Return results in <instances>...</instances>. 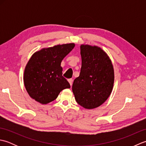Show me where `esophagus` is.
I'll return each instance as SVG.
<instances>
[{"label":"esophagus","instance_id":"esophagus-1","mask_svg":"<svg viewBox=\"0 0 146 146\" xmlns=\"http://www.w3.org/2000/svg\"><path fill=\"white\" fill-rule=\"evenodd\" d=\"M68 82H69L70 86H72V84H73V79H68Z\"/></svg>","mask_w":146,"mask_h":146}]
</instances>
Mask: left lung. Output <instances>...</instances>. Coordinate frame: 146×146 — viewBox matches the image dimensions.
<instances>
[{"mask_svg":"<svg viewBox=\"0 0 146 146\" xmlns=\"http://www.w3.org/2000/svg\"><path fill=\"white\" fill-rule=\"evenodd\" d=\"M82 67L72 91L77 103L86 109L100 106L109 97L114 83V70L109 56L97 46L81 44Z\"/></svg>","mask_w":146,"mask_h":146,"instance_id":"left-lung-1","label":"left lung"}]
</instances>
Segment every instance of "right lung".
<instances>
[{"label": "right lung", "instance_id": "1", "mask_svg": "<svg viewBox=\"0 0 146 146\" xmlns=\"http://www.w3.org/2000/svg\"><path fill=\"white\" fill-rule=\"evenodd\" d=\"M75 43L44 48L35 52L27 62L24 72V83L27 92L41 104L54 100L60 93L70 85L62 76L61 63L72 51Z\"/></svg>", "mask_w": 146, "mask_h": 146}]
</instances>
